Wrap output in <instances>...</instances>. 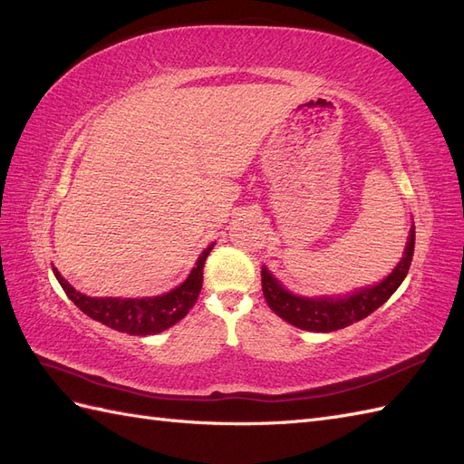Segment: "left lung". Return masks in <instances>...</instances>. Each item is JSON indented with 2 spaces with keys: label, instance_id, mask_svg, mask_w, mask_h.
Returning a JSON list of instances; mask_svg holds the SVG:
<instances>
[{
  "label": "left lung",
  "instance_id": "obj_1",
  "mask_svg": "<svg viewBox=\"0 0 464 464\" xmlns=\"http://www.w3.org/2000/svg\"><path fill=\"white\" fill-rule=\"evenodd\" d=\"M414 256V227L411 228L409 242H406L404 256L392 273L382 280V283L358 290L344 298H304L288 292L278 280L265 269H261V286L266 305L283 317L290 325L315 331V333H331L336 329H344L353 323L368 317L379 305H383L395 290L401 286L404 276L409 275L411 263Z\"/></svg>",
  "mask_w": 464,
  "mask_h": 464
}]
</instances>
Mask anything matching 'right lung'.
I'll return each mask as SVG.
<instances>
[{
    "mask_svg": "<svg viewBox=\"0 0 464 464\" xmlns=\"http://www.w3.org/2000/svg\"><path fill=\"white\" fill-rule=\"evenodd\" d=\"M213 246L215 244H210L199 256L184 283L168 294L154 298H91L69 285L55 266L53 275L67 294V298L91 319L120 333L147 336L176 325L179 319H184L189 314L199 298L203 285V266Z\"/></svg>",
    "mask_w": 464,
    "mask_h": 464,
    "instance_id": "add662e5",
    "label": "right lung"
}]
</instances>
